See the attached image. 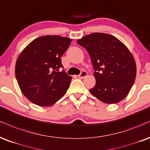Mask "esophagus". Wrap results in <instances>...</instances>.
Here are the masks:
<instances>
[{"label": "esophagus", "instance_id": "34e87169", "mask_svg": "<svg viewBox=\"0 0 150 150\" xmlns=\"http://www.w3.org/2000/svg\"><path fill=\"white\" fill-rule=\"evenodd\" d=\"M87 75H88L87 72H86V71H82L81 72L80 74L79 75V77L81 79H84L87 76Z\"/></svg>", "mask_w": 150, "mask_h": 150}]
</instances>
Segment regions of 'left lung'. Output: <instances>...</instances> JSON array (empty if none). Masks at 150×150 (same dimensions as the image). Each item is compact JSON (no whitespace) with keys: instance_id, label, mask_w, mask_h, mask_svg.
Returning <instances> with one entry per match:
<instances>
[{"instance_id":"1","label":"left lung","mask_w":150,"mask_h":150,"mask_svg":"<svg viewBox=\"0 0 150 150\" xmlns=\"http://www.w3.org/2000/svg\"><path fill=\"white\" fill-rule=\"evenodd\" d=\"M77 43L90 54L96 84L90 92L100 101L116 104L131 91L136 76L133 54L121 40L104 33H93L82 37Z\"/></svg>"}]
</instances>
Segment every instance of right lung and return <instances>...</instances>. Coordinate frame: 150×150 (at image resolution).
<instances>
[{
	"label": "right lung",
	"mask_w": 150,
	"mask_h": 150,
	"mask_svg": "<svg viewBox=\"0 0 150 150\" xmlns=\"http://www.w3.org/2000/svg\"><path fill=\"white\" fill-rule=\"evenodd\" d=\"M71 39L59 36H43L22 51L15 64V76L21 91L29 101L50 107L64 96L71 76L64 70L61 57Z\"/></svg>",
	"instance_id": "obj_1"
}]
</instances>
